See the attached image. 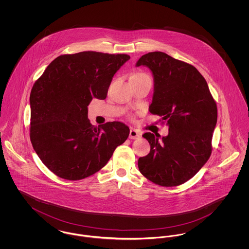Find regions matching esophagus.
Wrapping results in <instances>:
<instances>
[{
	"mask_svg": "<svg viewBox=\"0 0 249 249\" xmlns=\"http://www.w3.org/2000/svg\"><path fill=\"white\" fill-rule=\"evenodd\" d=\"M140 136H141L140 131L134 130V129H130V135H129V137H130V139H132V140L138 139V138H140Z\"/></svg>",
	"mask_w": 249,
	"mask_h": 249,
	"instance_id": "obj_1",
	"label": "esophagus"
}]
</instances>
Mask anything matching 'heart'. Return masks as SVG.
I'll use <instances>...</instances> for the list:
<instances>
[{
  "label": "heart",
  "mask_w": 249,
  "mask_h": 249,
  "mask_svg": "<svg viewBox=\"0 0 249 249\" xmlns=\"http://www.w3.org/2000/svg\"><path fill=\"white\" fill-rule=\"evenodd\" d=\"M140 75H145V73H143V72H137V73L133 74L132 76H140Z\"/></svg>",
  "instance_id": "b5f03b06"
}]
</instances>
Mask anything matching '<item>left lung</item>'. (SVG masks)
Returning <instances> with one entry per match:
<instances>
[{
    "label": "left lung",
    "instance_id": "1",
    "mask_svg": "<svg viewBox=\"0 0 249 249\" xmlns=\"http://www.w3.org/2000/svg\"><path fill=\"white\" fill-rule=\"evenodd\" d=\"M148 67L154 77L149 112L161 118L169 133L159 141L145 132L149 154L138 160L144 178L162 187H176L193 178L212 152L217 107L204 77L194 66L163 52L142 55L136 66Z\"/></svg>",
    "mask_w": 249,
    "mask_h": 249
}]
</instances>
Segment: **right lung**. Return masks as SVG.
Masks as SVG:
<instances>
[{
  "mask_svg": "<svg viewBox=\"0 0 249 249\" xmlns=\"http://www.w3.org/2000/svg\"><path fill=\"white\" fill-rule=\"evenodd\" d=\"M126 54L84 51L54 59L30 95V138L42 162L59 178L80 180L107 164L130 129L119 121L94 127L88 119L93 98L106 99Z\"/></svg>",
  "mask_w": 249,
  "mask_h": 249,
  "instance_id": "right-lung-1",
  "label": "right lung"
}]
</instances>
